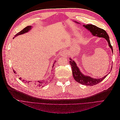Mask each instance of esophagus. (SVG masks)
<instances>
[{"mask_svg": "<svg viewBox=\"0 0 120 120\" xmlns=\"http://www.w3.org/2000/svg\"><path fill=\"white\" fill-rule=\"evenodd\" d=\"M67 51L66 50H62L61 52V56H64V57H66L67 56Z\"/></svg>", "mask_w": 120, "mask_h": 120, "instance_id": "obj_1", "label": "esophagus"}]
</instances>
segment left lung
<instances>
[{"instance_id":"8db88e82","label":"left lung","mask_w":120,"mask_h":120,"mask_svg":"<svg viewBox=\"0 0 120 120\" xmlns=\"http://www.w3.org/2000/svg\"><path fill=\"white\" fill-rule=\"evenodd\" d=\"M83 26L86 27L87 30L90 31L92 34L94 36H96L99 38H103L107 40L109 44V46L111 49L112 52V48L111 45L110 41L109 39V37L106 31L103 29L100 28L96 26V25L93 24H86L83 25ZM71 61H70V64L71 66L72 75L74 79L77 82L81 83L82 85H84L86 86H93L95 85L98 84V83L102 81L103 79L107 77V75H105L101 79H94L89 77L88 75H83V74L81 72L79 69L77 67L75 61L72 60L71 58L70 59Z\"/></svg>"}]
</instances>
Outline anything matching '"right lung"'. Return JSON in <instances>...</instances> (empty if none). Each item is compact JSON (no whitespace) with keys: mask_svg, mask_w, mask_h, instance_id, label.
Wrapping results in <instances>:
<instances>
[{"mask_svg":"<svg viewBox=\"0 0 120 120\" xmlns=\"http://www.w3.org/2000/svg\"><path fill=\"white\" fill-rule=\"evenodd\" d=\"M31 28V26H26V27H25L24 29H23V30H21L20 32H18L17 34H16L15 35V36H14V37H16L17 36H18V35H21V34H25V33H26V32H27L28 31H30V29ZM55 63H56V61H54V62H53V66H52V68H53V67H54L53 66H54V64H55ZM14 71V70H13ZM14 71V73H15V71ZM19 79H21L20 78H19ZM23 81V80H22V82ZM28 83H29V82H28ZM44 82H43L42 81H38V82H36V83H35V85H36V86H42L43 85H44V83H43Z\"/></svg>","mask_w":120,"mask_h":120,"instance_id":"1","label":"right lung"}]
</instances>
